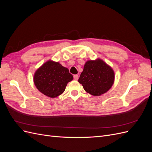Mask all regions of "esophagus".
Instances as JSON below:
<instances>
[{"label":"esophagus","mask_w":152,"mask_h":152,"mask_svg":"<svg viewBox=\"0 0 152 152\" xmlns=\"http://www.w3.org/2000/svg\"><path fill=\"white\" fill-rule=\"evenodd\" d=\"M73 79H74V80H77L78 79H79V76H78L77 75H73Z\"/></svg>","instance_id":"34e87169"}]
</instances>
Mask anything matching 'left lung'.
I'll list each match as a JSON object with an SVG mask.
<instances>
[{"label":"left lung","mask_w":152,"mask_h":152,"mask_svg":"<svg viewBox=\"0 0 152 152\" xmlns=\"http://www.w3.org/2000/svg\"><path fill=\"white\" fill-rule=\"evenodd\" d=\"M114 79L112 68L99 59L86 63L78 81L87 93L100 96L111 88Z\"/></svg>","instance_id":"8db88e82"}]
</instances>
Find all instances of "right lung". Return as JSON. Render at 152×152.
Masks as SVG:
<instances>
[{"mask_svg": "<svg viewBox=\"0 0 152 152\" xmlns=\"http://www.w3.org/2000/svg\"><path fill=\"white\" fill-rule=\"evenodd\" d=\"M73 75L58 62L48 61L35 73L34 81L38 90L50 98L57 97L65 90Z\"/></svg>", "mask_w": 152, "mask_h": 152, "instance_id": "add662e5", "label": "right lung"}]
</instances>
